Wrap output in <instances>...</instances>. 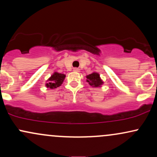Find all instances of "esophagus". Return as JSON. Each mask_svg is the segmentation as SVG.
Returning a JSON list of instances; mask_svg holds the SVG:
<instances>
[{
  "label": "esophagus",
  "instance_id": "1",
  "mask_svg": "<svg viewBox=\"0 0 157 157\" xmlns=\"http://www.w3.org/2000/svg\"><path fill=\"white\" fill-rule=\"evenodd\" d=\"M73 71H76V72H80V69H79L78 68H74Z\"/></svg>",
  "mask_w": 157,
  "mask_h": 157
}]
</instances>
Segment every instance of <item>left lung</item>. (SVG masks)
Wrapping results in <instances>:
<instances>
[{"instance_id": "left-lung-1", "label": "left lung", "mask_w": 157, "mask_h": 157, "mask_svg": "<svg viewBox=\"0 0 157 157\" xmlns=\"http://www.w3.org/2000/svg\"><path fill=\"white\" fill-rule=\"evenodd\" d=\"M87 78V81L89 82L90 86H93V87H100V86L102 84V81L100 77V75L98 73L94 72L91 75H89L86 76Z\"/></svg>"}]
</instances>
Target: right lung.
<instances>
[{
	"label": "right lung",
	"mask_w": 157,
	"mask_h": 157,
	"mask_svg": "<svg viewBox=\"0 0 157 157\" xmlns=\"http://www.w3.org/2000/svg\"><path fill=\"white\" fill-rule=\"evenodd\" d=\"M65 77H66V75H63V74L55 72L48 79V83L46 84V87L52 89L59 87L63 82Z\"/></svg>",
	"instance_id": "1"
}]
</instances>
